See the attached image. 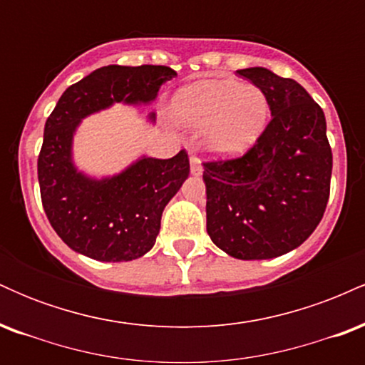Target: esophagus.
I'll list each match as a JSON object with an SVG mask.
<instances>
[{"instance_id": "obj_1", "label": "esophagus", "mask_w": 365, "mask_h": 365, "mask_svg": "<svg viewBox=\"0 0 365 365\" xmlns=\"http://www.w3.org/2000/svg\"><path fill=\"white\" fill-rule=\"evenodd\" d=\"M202 163H200V159L197 156H190V173L195 175V177H199V175H202Z\"/></svg>"}]
</instances>
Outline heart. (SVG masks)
Here are the masks:
<instances>
[{
	"instance_id": "b5f03b06",
	"label": "heart",
	"mask_w": 365,
	"mask_h": 365,
	"mask_svg": "<svg viewBox=\"0 0 365 365\" xmlns=\"http://www.w3.org/2000/svg\"><path fill=\"white\" fill-rule=\"evenodd\" d=\"M267 94L254 83L202 81L182 87L171 101L180 127L204 130V145L216 156L245 154L261 139L269 121Z\"/></svg>"
}]
</instances>
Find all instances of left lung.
<instances>
[{"label":"left lung","instance_id":"left-lung-1","mask_svg":"<svg viewBox=\"0 0 365 365\" xmlns=\"http://www.w3.org/2000/svg\"><path fill=\"white\" fill-rule=\"evenodd\" d=\"M237 73L266 92L273 118L242 158L204 163L207 233L235 259H273L319 225L333 154L324 113L299 82L262 66Z\"/></svg>","mask_w":365,"mask_h":365}]
</instances>
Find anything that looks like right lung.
Returning a JSON list of instances; mask_svg holds the SVG:
<instances>
[{
  "instance_id": "add662e5",
  "label": "right lung",
  "mask_w": 365,
  "mask_h": 365,
  "mask_svg": "<svg viewBox=\"0 0 365 365\" xmlns=\"http://www.w3.org/2000/svg\"><path fill=\"white\" fill-rule=\"evenodd\" d=\"M177 77L170 66L108 65L61 94L46 120L37 159L41 199L49 223L75 252L101 262H125L156 244L161 216L188 178L185 150L170 159L142 156L113 177H89L73 163V135L83 118L113 104H150ZM150 123L156 115L149 113Z\"/></svg>"
}]
</instances>
